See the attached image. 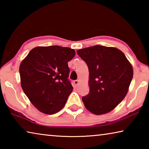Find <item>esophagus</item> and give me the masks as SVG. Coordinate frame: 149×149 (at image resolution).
Masks as SVG:
<instances>
[{"instance_id": "1", "label": "esophagus", "mask_w": 149, "mask_h": 149, "mask_svg": "<svg viewBox=\"0 0 149 149\" xmlns=\"http://www.w3.org/2000/svg\"><path fill=\"white\" fill-rule=\"evenodd\" d=\"M79 80H74V84L75 85V86L76 87V86H77V85L79 84Z\"/></svg>"}]
</instances>
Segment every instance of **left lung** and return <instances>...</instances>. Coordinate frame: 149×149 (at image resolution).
<instances>
[{
	"label": "left lung",
	"instance_id": "left-lung-1",
	"mask_svg": "<svg viewBox=\"0 0 149 149\" xmlns=\"http://www.w3.org/2000/svg\"><path fill=\"white\" fill-rule=\"evenodd\" d=\"M77 53L89 72L90 91L82 97L85 107L97 115L110 112L127 95L133 75L132 65L114 47L95 45L78 50Z\"/></svg>",
	"mask_w": 149,
	"mask_h": 149
}]
</instances>
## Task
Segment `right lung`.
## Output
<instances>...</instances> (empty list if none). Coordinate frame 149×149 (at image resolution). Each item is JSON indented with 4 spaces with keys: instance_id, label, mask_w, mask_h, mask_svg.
I'll return each instance as SVG.
<instances>
[{
    "instance_id": "right-lung-1",
    "label": "right lung",
    "mask_w": 149,
    "mask_h": 149,
    "mask_svg": "<svg viewBox=\"0 0 149 149\" xmlns=\"http://www.w3.org/2000/svg\"><path fill=\"white\" fill-rule=\"evenodd\" d=\"M75 54V50L68 47H37L22 62V89L41 112L54 114L64 107L73 91L68 62Z\"/></svg>"
}]
</instances>
